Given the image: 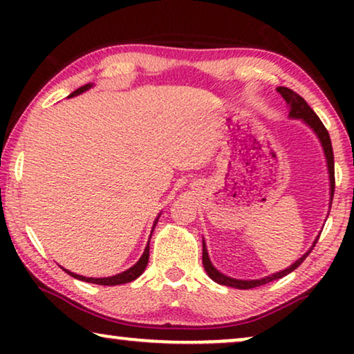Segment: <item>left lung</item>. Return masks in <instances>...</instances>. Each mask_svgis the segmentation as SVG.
Returning a JSON list of instances; mask_svg holds the SVG:
<instances>
[{
    "label": "left lung",
    "mask_w": 354,
    "mask_h": 354,
    "mask_svg": "<svg viewBox=\"0 0 354 354\" xmlns=\"http://www.w3.org/2000/svg\"><path fill=\"white\" fill-rule=\"evenodd\" d=\"M277 91L280 95H282V98L285 100V103L288 104L290 108V118L293 119H301L304 124H308L309 127L313 129V132L317 135L319 142H321L322 148H324V154H326V159H327V169H328V178H330V205H332V200H333V192H335V169H333V149H332V142H330V137H328V132L327 129L324 127V124L321 122V119L317 118V114L314 113L311 109V106H309L306 101H304L301 96L298 93H295L293 90L287 88V86H279ZM319 239V236H317ZM317 239L314 240V243L311 246V250L316 246L317 243ZM311 250L308 251V253H304L301 258L298 261H295V263L290 266V268L280 270V272H275L272 275H268V277H263V279H256V280H240V279H232L229 275H224L222 272H219L214 266H212L209 256H207V250H206V245H205V240H203V266H205V270L207 272V275L214 280V282L221 283V285H227V287H234V288H239V290H250V288H254V287H261V285H266L269 282H272V280H277V279H282L285 275L293 272L295 269L298 268L299 264L303 263L304 259H306V256L311 253Z\"/></svg>",
    "instance_id": "obj_1"
}]
</instances>
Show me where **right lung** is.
<instances>
[{"instance_id": "1", "label": "right lung", "mask_w": 354, "mask_h": 354, "mask_svg": "<svg viewBox=\"0 0 354 354\" xmlns=\"http://www.w3.org/2000/svg\"><path fill=\"white\" fill-rule=\"evenodd\" d=\"M88 88H91V84H86L84 86H80V88H77L75 91H72V93L69 96H77L80 93H84V91H86ZM158 219L154 221V225H156ZM153 225V229H154ZM153 234V230H151ZM149 239H151V235H149ZM148 259H149V241L147 245V248H145L142 258H140L137 263H135L132 268L124 270V272H120L118 275H113V277H101V279H95V277H84V275H79V274H74V272H69V270L64 269L67 274L72 275L74 279H79V280H84V282H90V283H96V285H108V287H113V285H122V283H127V282H132V280H135L137 277H140V275L143 274V270L147 269V264H148Z\"/></svg>"}]
</instances>
